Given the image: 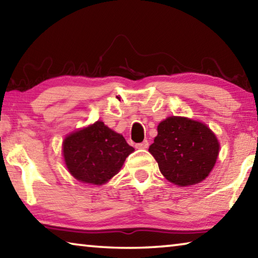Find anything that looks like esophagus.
<instances>
[{
  "instance_id": "34e87169",
  "label": "esophagus",
  "mask_w": 258,
  "mask_h": 258,
  "mask_svg": "<svg viewBox=\"0 0 258 258\" xmlns=\"http://www.w3.org/2000/svg\"><path fill=\"white\" fill-rule=\"evenodd\" d=\"M148 147H149V142L148 141H143L135 145V148H137V149H147Z\"/></svg>"
}]
</instances>
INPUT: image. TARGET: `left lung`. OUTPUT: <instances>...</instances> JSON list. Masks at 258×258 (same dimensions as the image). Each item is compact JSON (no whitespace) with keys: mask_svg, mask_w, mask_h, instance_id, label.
<instances>
[{"mask_svg":"<svg viewBox=\"0 0 258 258\" xmlns=\"http://www.w3.org/2000/svg\"><path fill=\"white\" fill-rule=\"evenodd\" d=\"M157 131L149 152L169 182L186 186L208 176L216 163L220 143L207 125L171 116L160 121Z\"/></svg>","mask_w":258,"mask_h":258,"instance_id":"obj_1","label":"left lung"}]
</instances>
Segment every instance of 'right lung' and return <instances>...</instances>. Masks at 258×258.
Returning a JSON list of instances; mask_svg holds the SVG:
<instances>
[{
  "instance_id": "1",
  "label": "right lung",
  "mask_w": 258,
  "mask_h": 258,
  "mask_svg": "<svg viewBox=\"0 0 258 258\" xmlns=\"http://www.w3.org/2000/svg\"><path fill=\"white\" fill-rule=\"evenodd\" d=\"M134 148L123 135L95 121L64 139L62 152L69 173L83 183L101 185L115 176Z\"/></svg>"
}]
</instances>
